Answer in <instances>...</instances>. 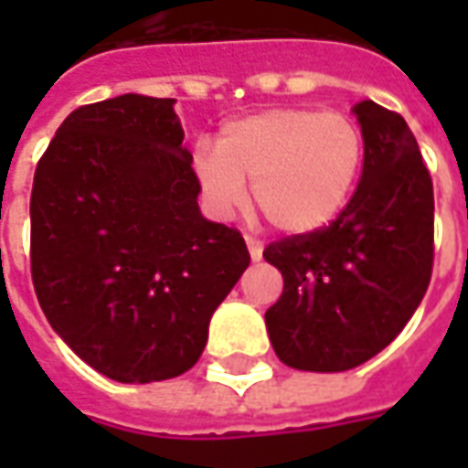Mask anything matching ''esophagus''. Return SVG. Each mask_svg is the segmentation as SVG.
Segmentation results:
<instances>
[{
    "mask_svg": "<svg viewBox=\"0 0 468 468\" xmlns=\"http://www.w3.org/2000/svg\"><path fill=\"white\" fill-rule=\"evenodd\" d=\"M245 245H248V250H250V258L253 261H261L263 258V243L261 240H255L250 235H245Z\"/></svg>",
    "mask_w": 468,
    "mask_h": 468,
    "instance_id": "34e87169",
    "label": "esophagus"
}]
</instances>
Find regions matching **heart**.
Wrapping results in <instances>:
<instances>
[{"label": "heart", "instance_id": "heart-1", "mask_svg": "<svg viewBox=\"0 0 468 468\" xmlns=\"http://www.w3.org/2000/svg\"><path fill=\"white\" fill-rule=\"evenodd\" d=\"M363 160L358 127L338 112L275 107L228 122L213 150H195L193 173L205 205L220 218L245 203L281 233L321 230L351 197Z\"/></svg>", "mask_w": 468, "mask_h": 468}]
</instances>
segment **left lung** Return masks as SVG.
<instances>
[{"label":"left lung","mask_w":468,"mask_h":468,"mask_svg":"<svg viewBox=\"0 0 468 468\" xmlns=\"http://www.w3.org/2000/svg\"><path fill=\"white\" fill-rule=\"evenodd\" d=\"M363 173L334 223L263 250L283 275L265 311L278 358L298 371L335 373L383 351L429 288L433 268V185L399 112L363 100Z\"/></svg>","instance_id":"1"}]
</instances>
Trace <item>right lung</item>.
I'll use <instances>...</instances> for the list:
<instances>
[{
	"label": "right lung",
	"instance_id": "add662e5",
	"mask_svg": "<svg viewBox=\"0 0 468 468\" xmlns=\"http://www.w3.org/2000/svg\"><path fill=\"white\" fill-rule=\"evenodd\" d=\"M173 105L120 95L77 107L32 185L37 301L82 361L120 383L193 368L250 263L243 235L200 213Z\"/></svg>",
	"mask_w": 468,
	"mask_h": 468
}]
</instances>
